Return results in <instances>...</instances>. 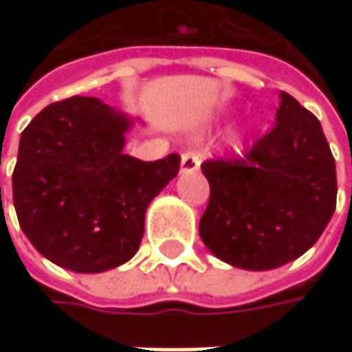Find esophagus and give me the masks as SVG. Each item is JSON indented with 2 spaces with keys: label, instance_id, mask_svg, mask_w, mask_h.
Segmentation results:
<instances>
[{
  "label": "esophagus",
  "instance_id": "esophagus-1",
  "mask_svg": "<svg viewBox=\"0 0 352 352\" xmlns=\"http://www.w3.org/2000/svg\"><path fill=\"white\" fill-rule=\"evenodd\" d=\"M201 164V158L196 153H184L182 160H180V174H188V172H196Z\"/></svg>",
  "mask_w": 352,
  "mask_h": 352
}]
</instances>
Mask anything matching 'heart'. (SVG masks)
I'll use <instances>...</instances> for the list:
<instances>
[{"label": "heart", "mask_w": 352, "mask_h": 352, "mask_svg": "<svg viewBox=\"0 0 352 352\" xmlns=\"http://www.w3.org/2000/svg\"><path fill=\"white\" fill-rule=\"evenodd\" d=\"M229 144H231L235 151H241L243 144H245V133H233V135L229 137Z\"/></svg>", "instance_id": "heart-1"}]
</instances>
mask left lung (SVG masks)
Returning <instances> with one entry per match:
<instances>
[{
	"label": "left lung",
	"instance_id": "left-lung-1",
	"mask_svg": "<svg viewBox=\"0 0 352 352\" xmlns=\"http://www.w3.org/2000/svg\"><path fill=\"white\" fill-rule=\"evenodd\" d=\"M199 236L223 263L272 270L316 245L337 204L335 158L314 113L280 91L274 127L241 160H208Z\"/></svg>",
	"mask_w": 352,
	"mask_h": 352
}]
</instances>
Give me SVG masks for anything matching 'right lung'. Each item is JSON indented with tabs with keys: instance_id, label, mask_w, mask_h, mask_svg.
Listing matches in <instances>:
<instances>
[{
	"instance_id": "add662e5",
	"label": "right lung",
	"mask_w": 352,
	"mask_h": 352,
	"mask_svg": "<svg viewBox=\"0 0 352 352\" xmlns=\"http://www.w3.org/2000/svg\"><path fill=\"white\" fill-rule=\"evenodd\" d=\"M135 121L98 98L74 96L50 103L21 133L13 206L50 263L98 274L139 250L146 208L178 174L180 156L125 155Z\"/></svg>"
}]
</instances>
